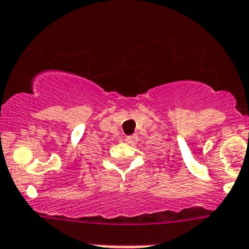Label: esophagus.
Instances as JSON below:
<instances>
[{"label":"esophagus","mask_w":249,"mask_h":249,"mask_svg":"<svg viewBox=\"0 0 249 249\" xmlns=\"http://www.w3.org/2000/svg\"><path fill=\"white\" fill-rule=\"evenodd\" d=\"M126 142L129 144H135L137 142V137L136 136H128V137H126Z\"/></svg>","instance_id":"34e87169"}]
</instances>
